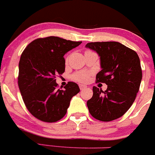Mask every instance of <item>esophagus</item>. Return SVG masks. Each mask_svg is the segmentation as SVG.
I'll use <instances>...</instances> for the list:
<instances>
[{
	"instance_id": "obj_1",
	"label": "esophagus",
	"mask_w": 155,
	"mask_h": 155,
	"mask_svg": "<svg viewBox=\"0 0 155 155\" xmlns=\"http://www.w3.org/2000/svg\"><path fill=\"white\" fill-rule=\"evenodd\" d=\"M79 88H80V90H83L84 88H85V87H87L86 85H82V84H80V85H79Z\"/></svg>"
}]
</instances>
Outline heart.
<instances>
[{"label": "heart", "instance_id": "1", "mask_svg": "<svg viewBox=\"0 0 155 155\" xmlns=\"http://www.w3.org/2000/svg\"><path fill=\"white\" fill-rule=\"evenodd\" d=\"M88 77H89L88 73L84 71L78 72V73H75V74L73 76V79H75V80L76 81H79V82H87V79H88Z\"/></svg>", "mask_w": 155, "mask_h": 155}]
</instances>
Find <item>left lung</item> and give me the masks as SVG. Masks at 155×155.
Instances as JSON below:
<instances>
[{
	"mask_svg": "<svg viewBox=\"0 0 155 155\" xmlns=\"http://www.w3.org/2000/svg\"><path fill=\"white\" fill-rule=\"evenodd\" d=\"M85 47L100 56L102 70L97 82L107 85L103 91L93 87V96L87 101L91 115L102 121L122 116L134 102L143 77L140 58L134 50L118 42H94Z\"/></svg>",
	"mask_w": 155,
	"mask_h": 155,
	"instance_id": "left-lung-1",
	"label": "left lung"
}]
</instances>
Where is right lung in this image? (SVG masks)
Wrapping results in <instances>:
<instances>
[{"mask_svg":"<svg viewBox=\"0 0 155 155\" xmlns=\"http://www.w3.org/2000/svg\"><path fill=\"white\" fill-rule=\"evenodd\" d=\"M81 43L48 37L34 40L23 51L18 64V87L26 107L37 119L45 122L61 119L71 98L80 91L73 82L63 90L57 89L55 76L64 73V55Z\"/></svg>","mask_w":155,"mask_h":155,"instance_id":"obj_1","label":"right lung"}]
</instances>
